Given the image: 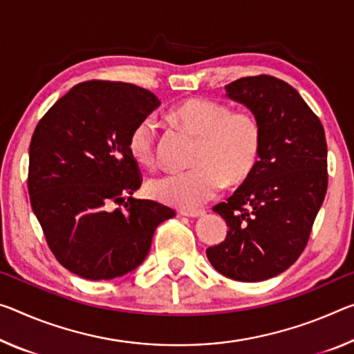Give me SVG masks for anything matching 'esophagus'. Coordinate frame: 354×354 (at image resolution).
Wrapping results in <instances>:
<instances>
[{"mask_svg":"<svg viewBox=\"0 0 354 354\" xmlns=\"http://www.w3.org/2000/svg\"><path fill=\"white\" fill-rule=\"evenodd\" d=\"M179 214L195 218V217L205 216V211H203V209H183V211H179Z\"/></svg>","mask_w":354,"mask_h":354,"instance_id":"esophagus-1","label":"esophagus"}]
</instances>
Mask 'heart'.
Masks as SVG:
<instances>
[{
	"mask_svg": "<svg viewBox=\"0 0 354 354\" xmlns=\"http://www.w3.org/2000/svg\"><path fill=\"white\" fill-rule=\"evenodd\" d=\"M175 124L198 137L189 171L151 179L148 194L176 207H197L214 198L223 186L244 183L255 170L261 149V124L249 111H233L211 99L190 97L168 111ZM156 124L143 120L129 137V151L138 165L154 167Z\"/></svg>",
	"mask_w": 354,
	"mask_h": 354,
	"instance_id": "obj_1",
	"label": "heart"
}]
</instances>
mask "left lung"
I'll list each match as a JSON object with an SVG mask.
<instances>
[{"instance_id": "8db88e82", "label": "left lung", "mask_w": 354, "mask_h": 354, "mask_svg": "<svg viewBox=\"0 0 354 354\" xmlns=\"http://www.w3.org/2000/svg\"><path fill=\"white\" fill-rule=\"evenodd\" d=\"M225 96L258 118L263 140L255 170L212 211L227 236L206 249L222 276L261 282L304 250L328 189V145L317 115L293 86L271 75L228 83Z\"/></svg>"}]
</instances>
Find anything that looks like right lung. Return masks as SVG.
I'll list each match as a JSON object with an SVG mask.
<instances>
[{"label":"right lung","mask_w":354,"mask_h":354,"mask_svg":"<svg viewBox=\"0 0 354 354\" xmlns=\"http://www.w3.org/2000/svg\"><path fill=\"white\" fill-rule=\"evenodd\" d=\"M159 105L153 93L132 83L85 82L36 126L28 170L31 207L56 260L77 276L110 280L133 271L147 258L156 228L175 216L171 207L132 197L142 179L129 137ZM113 203L125 211L113 210Z\"/></svg>","instance_id":"obj_1"}]
</instances>
